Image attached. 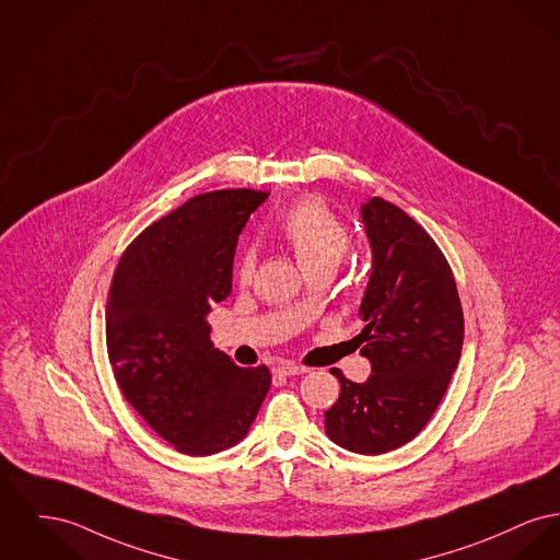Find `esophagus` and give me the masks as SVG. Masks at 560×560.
<instances>
[{
  "instance_id": "1",
  "label": "esophagus",
  "mask_w": 560,
  "mask_h": 560,
  "mask_svg": "<svg viewBox=\"0 0 560 560\" xmlns=\"http://www.w3.org/2000/svg\"><path fill=\"white\" fill-rule=\"evenodd\" d=\"M272 372H275V376H281V378H285V376L306 374V372H308V368H304V365H298V363L285 362L281 363V365H277Z\"/></svg>"
}]
</instances>
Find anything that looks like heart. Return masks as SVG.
Wrapping results in <instances>:
<instances>
[{
	"label": "heart",
	"mask_w": 560,
	"mask_h": 560,
	"mask_svg": "<svg viewBox=\"0 0 560 560\" xmlns=\"http://www.w3.org/2000/svg\"><path fill=\"white\" fill-rule=\"evenodd\" d=\"M279 236L292 249L302 270L311 277L317 272H334L351 247V236L342 220L317 198H306L294 205L279 224ZM256 268L254 249H243L236 260L238 281H249Z\"/></svg>",
	"instance_id": "heart-1"
}]
</instances>
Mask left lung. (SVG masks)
I'll use <instances>...</instances> for the list:
<instances>
[{
	"label": "left lung",
	"instance_id": "8db88e82",
	"mask_svg": "<svg viewBox=\"0 0 560 560\" xmlns=\"http://www.w3.org/2000/svg\"><path fill=\"white\" fill-rule=\"evenodd\" d=\"M362 222L372 272L358 338L372 374L363 383L331 374L340 395L326 433L358 455H383L428 425L448 389L463 347V311L453 270L421 224L394 202L370 198Z\"/></svg>",
	"mask_w": 560,
	"mask_h": 560
}]
</instances>
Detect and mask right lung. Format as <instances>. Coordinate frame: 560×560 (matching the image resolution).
Instances as JSON below:
<instances>
[{"mask_svg": "<svg viewBox=\"0 0 560 560\" xmlns=\"http://www.w3.org/2000/svg\"><path fill=\"white\" fill-rule=\"evenodd\" d=\"M268 192L198 195L122 254L105 306L116 383L175 451L207 457L241 442L270 387L266 365L238 368L209 338L207 313L232 290L238 234Z\"/></svg>", "mask_w": 560, "mask_h": 560, "instance_id": "obj_1", "label": "right lung"}]
</instances>
